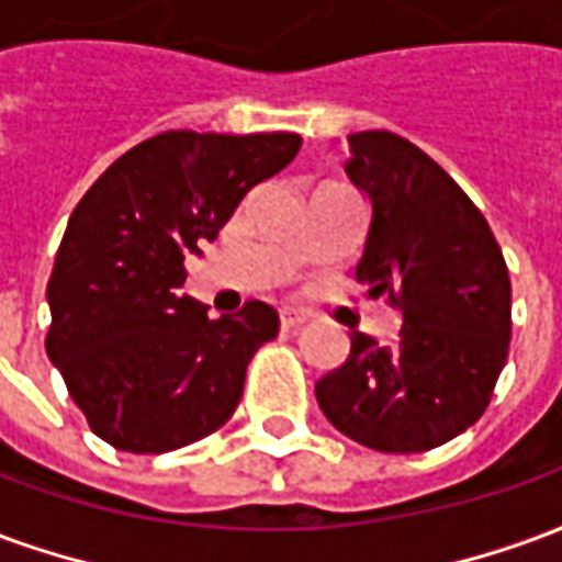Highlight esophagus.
<instances>
[{"mask_svg": "<svg viewBox=\"0 0 562 562\" xmlns=\"http://www.w3.org/2000/svg\"><path fill=\"white\" fill-rule=\"evenodd\" d=\"M310 310H297V306H282L280 310V325L282 328H297V325H304L310 322Z\"/></svg>", "mask_w": 562, "mask_h": 562, "instance_id": "esophagus-1", "label": "esophagus"}]
</instances>
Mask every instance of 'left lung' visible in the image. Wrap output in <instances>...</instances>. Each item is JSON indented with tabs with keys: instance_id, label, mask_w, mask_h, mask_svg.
I'll use <instances>...</instances> for the list:
<instances>
[{
	"instance_id": "obj_1",
	"label": "left lung",
	"mask_w": 562,
	"mask_h": 562,
	"mask_svg": "<svg viewBox=\"0 0 562 562\" xmlns=\"http://www.w3.org/2000/svg\"><path fill=\"white\" fill-rule=\"evenodd\" d=\"M346 173L373 204L355 277L403 313L391 346L352 330L316 382L340 434L389 454L430 451L479 422L512 340V282L482 210L413 140L349 135Z\"/></svg>"
}]
</instances>
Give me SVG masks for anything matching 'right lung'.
<instances>
[{
    "mask_svg": "<svg viewBox=\"0 0 562 562\" xmlns=\"http://www.w3.org/2000/svg\"><path fill=\"white\" fill-rule=\"evenodd\" d=\"M301 149L294 132H161L123 153L80 198L47 282V358L95 436L161 454L228 422L252 355L280 330L249 301L207 318L180 294L183 261L216 240L244 195Z\"/></svg>",
    "mask_w": 562,
    "mask_h": 562,
    "instance_id": "add662e5",
    "label": "right lung"
}]
</instances>
